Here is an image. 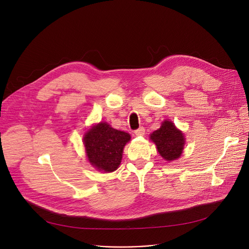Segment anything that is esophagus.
I'll return each mask as SVG.
<instances>
[{
    "label": "esophagus",
    "instance_id": "34e87169",
    "mask_svg": "<svg viewBox=\"0 0 249 249\" xmlns=\"http://www.w3.org/2000/svg\"><path fill=\"white\" fill-rule=\"evenodd\" d=\"M135 135L138 137H142L144 135V128L143 127H140L138 129L135 130Z\"/></svg>",
    "mask_w": 249,
    "mask_h": 249
}]
</instances>
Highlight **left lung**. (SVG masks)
Instances as JSON below:
<instances>
[{"mask_svg":"<svg viewBox=\"0 0 249 249\" xmlns=\"http://www.w3.org/2000/svg\"><path fill=\"white\" fill-rule=\"evenodd\" d=\"M150 139L157 145V150L168 162L177 160L183 153L185 138L171 121H164L160 128L151 134Z\"/></svg>","mask_w":249,"mask_h":249,"instance_id":"obj_1","label":"left lung"}]
</instances>
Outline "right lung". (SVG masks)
Masks as SVG:
<instances>
[{
	"label": "right lung",
	"mask_w": 249,
	"mask_h": 249,
	"mask_svg": "<svg viewBox=\"0 0 249 249\" xmlns=\"http://www.w3.org/2000/svg\"><path fill=\"white\" fill-rule=\"evenodd\" d=\"M130 141L129 134L101 122L86 131L83 137L85 152L89 163L98 171L110 173L119 168L124 148Z\"/></svg>",
	"instance_id": "right-lung-1"
}]
</instances>
